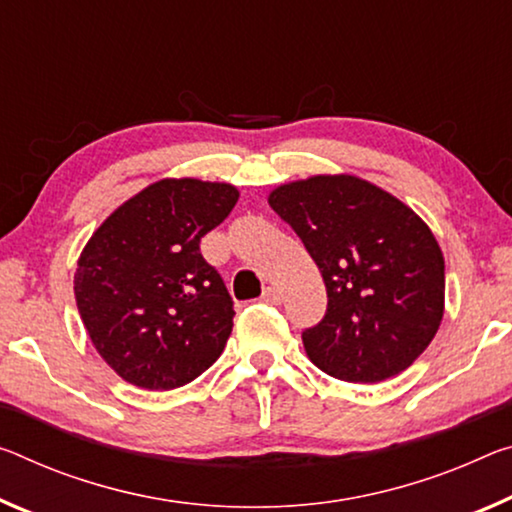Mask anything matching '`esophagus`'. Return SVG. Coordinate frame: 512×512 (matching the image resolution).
<instances>
[{
	"label": "esophagus",
	"instance_id": "esophagus-1",
	"mask_svg": "<svg viewBox=\"0 0 512 512\" xmlns=\"http://www.w3.org/2000/svg\"><path fill=\"white\" fill-rule=\"evenodd\" d=\"M264 303H271V305H280L282 303V291L278 287H266L264 294H262Z\"/></svg>",
	"mask_w": 512,
	"mask_h": 512
}]
</instances>
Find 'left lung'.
Masks as SVG:
<instances>
[{
  "mask_svg": "<svg viewBox=\"0 0 512 512\" xmlns=\"http://www.w3.org/2000/svg\"><path fill=\"white\" fill-rule=\"evenodd\" d=\"M269 205L326 282V314L303 330L310 360L346 383H380L408 369L444 314V257L428 225L353 175L278 186Z\"/></svg>",
  "mask_w": 512,
  "mask_h": 512,
  "instance_id": "8db88e82",
  "label": "left lung"
}]
</instances>
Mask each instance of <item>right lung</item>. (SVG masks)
<instances>
[{
    "instance_id": "obj_1",
    "label": "right lung",
    "mask_w": 512,
    "mask_h": 512,
    "mask_svg": "<svg viewBox=\"0 0 512 512\" xmlns=\"http://www.w3.org/2000/svg\"><path fill=\"white\" fill-rule=\"evenodd\" d=\"M237 200L230 184L161 180L120 205L86 243L75 273L81 321L127 383L182 387L223 353L234 303L200 239Z\"/></svg>"
}]
</instances>
